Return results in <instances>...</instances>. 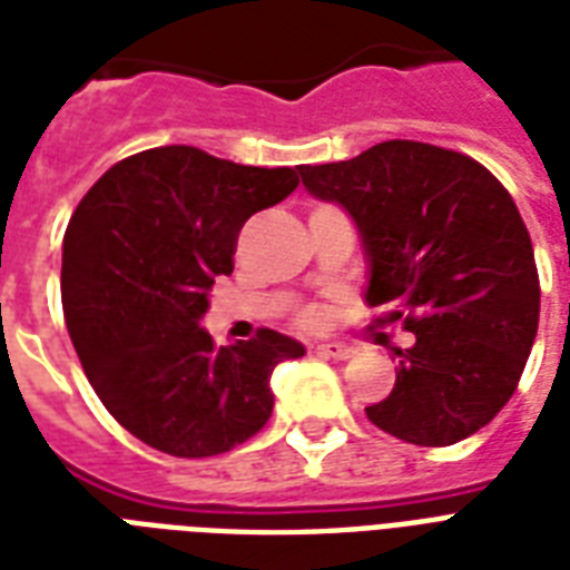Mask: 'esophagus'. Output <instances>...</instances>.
<instances>
[{"label": "esophagus", "instance_id": "34e87169", "mask_svg": "<svg viewBox=\"0 0 570 570\" xmlns=\"http://www.w3.org/2000/svg\"><path fill=\"white\" fill-rule=\"evenodd\" d=\"M316 355L331 357V361H346V357L355 355V348L346 346V343H320V346H316Z\"/></svg>", "mask_w": 570, "mask_h": 570}]
</instances>
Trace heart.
I'll use <instances>...</instances> for the list:
<instances>
[{"instance_id": "heart-1", "label": "heart", "mask_w": 570, "mask_h": 570, "mask_svg": "<svg viewBox=\"0 0 570 570\" xmlns=\"http://www.w3.org/2000/svg\"><path fill=\"white\" fill-rule=\"evenodd\" d=\"M307 322H316V316H313V313H311V316H307Z\"/></svg>"}]
</instances>
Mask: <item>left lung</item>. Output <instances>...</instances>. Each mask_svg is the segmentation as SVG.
I'll return each instance as SVG.
<instances>
[{
  "label": "left lung",
  "instance_id": "left-lung-1",
  "mask_svg": "<svg viewBox=\"0 0 570 570\" xmlns=\"http://www.w3.org/2000/svg\"><path fill=\"white\" fill-rule=\"evenodd\" d=\"M304 189L340 204L370 263L366 302L402 320L396 384L370 423L416 446H450L497 416L539 331V272L512 195L485 165L423 141L302 165Z\"/></svg>",
  "mask_w": 570,
  "mask_h": 570
}]
</instances>
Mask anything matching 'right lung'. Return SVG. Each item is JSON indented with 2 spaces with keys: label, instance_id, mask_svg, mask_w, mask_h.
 <instances>
[{
  "label": "right lung",
  "instance_id": "add662e5",
  "mask_svg": "<svg viewBox=\"0 0 570 570\" xmlns=\"http://www.w3.org/2000/svg\"><path fill=\"white\" fill-rule=\"evenodd\" d=\"M295 186L293 168L171 145L111 165L76 206L61 254L67 331L106 411L147 446L206 459L272 416L268 381L302 343L259 328L218 348L200 320L242 224Z\"/></svg>",
  "mask_w": 570,
  "mask_h": 570
}]
</instances>
